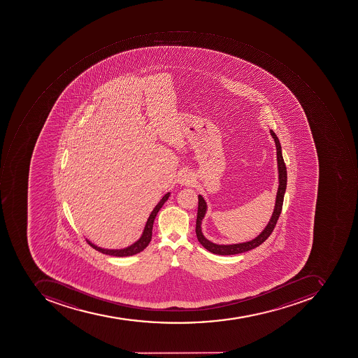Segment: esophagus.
Here are the masks:
<instances>
[{"label": "esophagus", "instance_id": "34e87169", "mask_svg": "<svg viewBox=\"0 0 358 358\" xmlns=\"http://www.w3.org/2000/svg\"><path fill=\"white\" fill-rule=\"evenodd\" d=\"M194 182V178H192V174L187 171L180 173L178 176V184L182 186H190Z\"/></svg>", "mask_w": 358, "mask_h": 358}]
</instances>
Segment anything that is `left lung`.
<instances>
[{"label": "left lung", "mask_w": 358, "mask_h": 358, "mask_svg": "<svg viewBox=\"0 0 358 358\" xmlns=\"http://www.w3.org/2000/svg\"><path fill=\"white\" fill-rule=\"evenodd\" d=\"M270 135L272 136L276 148V160H278V173H279V187L276 192L275 205H274L273 213L270 217L269 222L266 225L262 232L257 235L255 238L247 241V242L236 243V244H217L211 242L202 233V220L205 219L207 215L208 205L205 198L202 195H198V213L197 222H196V235H197L198 242L207 249L208 252L215 255H236L242 252H248L252 249L262 245L268 237L271 234L275 227L276 221L281 215L282 206H283L284 194H285L286 184H287V173H286L285 163H284L283 156H282L281 143L279 138L276 137L275 134L272 129H270Z\"/></svg>", "instance_id": "1"}]
</instances>
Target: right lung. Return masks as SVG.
I'll use <instances>...</instances> for the list:
<instances>
[{
	"label": "right lung",
	"mask_w": 358,
	"mask_h": 358,
	"mask_svg": "<svg viewBox=\"0 0 358 358\" xmlns=\"http://www.w3.org/2000/svg\"><path fill=\"white\" fill-rule=\"evenodd\" d=\"M171 196V192H166V195L163 196L162 199L158 202V205L153 208L151 211L150 215H149L147 222H145V227H143V233H141V237H139L135 243L129 245V246L124 247V248H102V247L98 246V245L94 244L90 242L89 239H87V242L92 246V248L96 249L98 252H102L104 255H110V256L114 257H129L133 256V255L139 254L143 252L145 247L148 246L150 243L151 237H152V227L155 219H156L157 215L160 211L162 206L166 203V200Z\"/></svg>",
	"instance_id": "1"
}]
</instances>
